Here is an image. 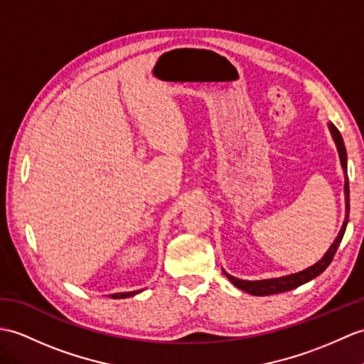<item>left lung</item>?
<instances>
[{
	"label": "left lung",
	"instance_id": "left-lung-1",
	"mask_svg": "<svg viewBox=\"0 0 364 364\" xmlns=\"http://www.w3.org/2000/svg\"><path fill=\"white\" fill-rule=\"evenodd\" d=\"M328 129H331L332 138L336 144L338 149V155H340V161H341V167L344 171V196H346V218L344 223L341 226L340 232H338L336 239L333 240V243L331 245V248L327 250L326 255L323 256V259L318 260L316 264H314L311 267L302 269L299 273H293L289 276H282V277H273V279H262V281H243V279H237L231 274H228L226 272L225 276L230 279V281L237 287V289L247 291L250 294H255V296H267V294H274V293H284L296 289V287L306 284L311 279L319 276L324 269L331 265V262L335 256V252L340 247V243L343 240V235L346 231V226H348L349 222V178H348V154H346V147H344V141L341 133L338 132L336 127L333 124H328Z\"/></svg>",
	"mask_w": 364,
	"mask_h": 364
}]
</instances>
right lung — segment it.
Here are the masks:
<instances>
[{
    "label": "right lung",
    "mask_w": 364,
    "mask_h": 364,
    "mask_svg": "<svg viewBox=\"0 0 364 364\" xmlns=\"http://www.w3.org/2000/svg\"><path fill=\"white\" fill-rule=\"evenodd\" d=\"M141 290H136V291H124V293H113L109 294V298L113 299H122V298H130V296H134V294L139 293Z\"/></svg>",
    "instance_id": "obj_1"
}]
</instances>
